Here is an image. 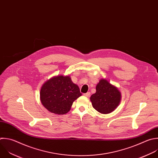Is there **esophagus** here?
<instances>
[{
  "instance_id": "1",
  "label": "esophagus",
  "mask_w": 158,
  "mask_h": 158,
  "mask_svg": "<svg viewBox=\"0 0 158 158\" xmlns=\"http://www.w3.org/2000/svg\"><path fill=\"white\" fill-rule=\"evenodd\" d=\"M84 95L85 96V97H89L90 95V92H87L85 94H84Z\"/></svg>"
}]
</instances>
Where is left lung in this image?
<instances>
[{"instance_id": "obj_1", "label": "left lung", "mask_w": 158, "mask_h": 158, "mask_svg": "<svg viewBox=\"0 0 158 158\" xmlns=\"http://www.w3.org/2000/svg\"><path fill=\"white\" fill-rule=\"evenodd\" d=\"M122 94L118 89L106 79H101L96 85V92L90 100L92 107L102 114H108L119 106Z\"/></svg>"}]
</instances>
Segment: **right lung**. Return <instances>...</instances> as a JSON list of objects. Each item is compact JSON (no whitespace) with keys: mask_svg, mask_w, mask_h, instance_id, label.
I'll list each match as a JSON object with an SVG mask.
<instances>
[{"mask_svg":"<svg viewBox=\"0 0 158 158\" xmlns=\"http://www.w3.org/2000/svg\"><path fill=\"white\" fill-rule=\"evenodd\" d=\"M40 100L51 113L64 115L71 110L73 103L82 95L78 85L69 76L58 75L46 81L40 89Z\"/></svg>","mask_w":158,"mask_h":158,"instance_id":"right-lung-1","label":"right lung"}]
</instances>
